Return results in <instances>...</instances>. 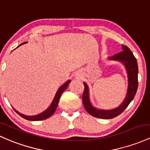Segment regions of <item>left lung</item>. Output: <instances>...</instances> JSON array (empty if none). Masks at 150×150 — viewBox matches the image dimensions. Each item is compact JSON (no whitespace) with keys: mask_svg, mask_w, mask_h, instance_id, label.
<instances>
[{"mask_svg":"<svg viewBox=\"0 0 150 150\" xmlns=\"http://www.w3.org/2000/svg\"><path fill=\"white\" fill-rule=\"evenodd\" d=\"M122 51L110 57V59L117 60L124 64L127 75H128V88H127V96L123 103L117 108L113 110H98L91 105L88 96V87L87 84L83 83L84 91L82 96V100L86 110L90 115L98 118L111 119L117 117L125 110L128 106L129 103L133 100L138 86V67H137V59L134 57L130 50L125 45H122Z\"/></svg>","mask_w":150,"mask_h":150,"instance_id":"left-lung-1","label":"left lung"}]
</instances>
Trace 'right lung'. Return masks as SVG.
Instances as JSON below:
<instances>
[{
  "mask_svg": "<svg viewBox=\"0 0 150 150\" xmlns=\"http://www.w3.org/2000/svg\"><path fill=\"white\" fill-rule=\"evenodd\" d=\"M27 43V42H24L23 44H21V45H24V44ZM21 45H19L18 47H20ZM71 81L69 80L67 81L65 83H64L63 85L61 87H60L59 88V90L57 91V93H56V96H55L54 98V100L52 103V104L50 105V106L45 111H44L42 112V113L39 114V115H34V116H28V115H23V114H21L19 112L16 111V112L19 115H21L22 117H23V118L26 119V120H33V121H38V120H45V119L48 118V117H50V116L52 115L54 112H55V110H56L57 109V105H58V103H59V98H60V96H61V95L63 93L64 91L65 90H66V88H67V86H69V83H70Z\"/></svg>",
  "mask_w": 150,
  "mask_h": 150,
  "instance_id": "right-lung-1",
  "label": "right lung"
}]
</instances>
